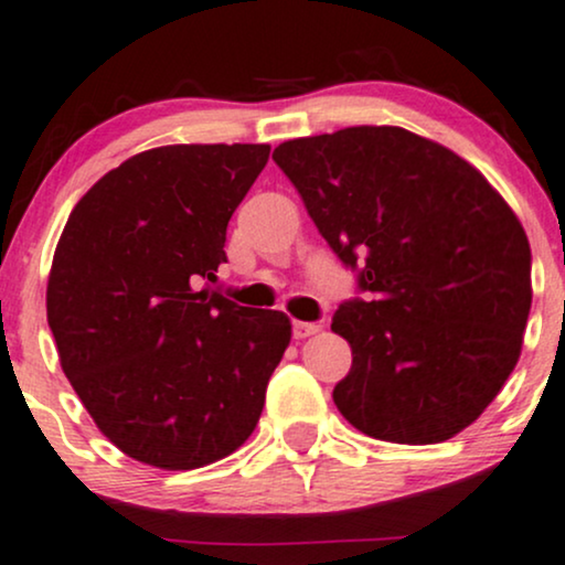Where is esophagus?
Returning a JSON list of instances; mask_svg holds the SVG:
<instances>
[{
	"mask_svg": "<svg viewBox=\"0 0 565 565\" xmlns=\"http://www.w3.org/2000/svg\"><path fill=\"white\" fill-rule=\"evenodd\" d=\"M318 329H321V326L308 323V321H295V323H291V334H295V339H305V337L318 334Z\"/></svg>",
	"mask_w": 565,
	"mask_h": 565,
	"instance_id": "obj_1",
	"label": "esophagus"
}]
</instances>
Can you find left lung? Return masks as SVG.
Segmentation results:
<instances>
[{"instance_id":"obj_1","label":"left lung","mask_w":565,"mask_h":565,"mask_svg":"<svg viewBox=\"0 0 565 565\" xmlns=\"http://www.w3.org/2000/svg\"><path fill=\"white\" fill-rule=\"evenodd\" d=\"M276 166L365 300L331 331L352 348L334 405L358 431L437 445L471 426L521 355L532 249L463 158L397 126L284 141Z\"/></svg>"}]
</instances>
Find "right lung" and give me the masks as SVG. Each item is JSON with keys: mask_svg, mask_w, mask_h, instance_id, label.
Returning a JSON list of instances; mask_svg holds the SVG:
<instances>
[{"mask_svg": "<svg viewBox=\"0 0 565 565\" xmlns=\"http://www.w3.org/2000/svg\"><path fill=\"white\" fill-rule=\"evenodd\" d=\"M268 145H171L105 173L67 217L46 284L60 365L139 463L192 471L255 431L291 323L207 287Z\"/></svg>", "mask_w": 565, "mask_h": 565, "instance_id": "obj_1", "label": "right lung"}]
</instances>
